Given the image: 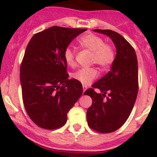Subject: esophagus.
Returning <instances> with one entry per match:
<instances>
[{
  "mask_svg": "<svg viewBox=\"0 0 157 157\" xmlns=\"http://www.w3.org/2000/svg\"><path fill=\"white\" fill-rule=\"evenodd\" d=\"M86 90H87V86H86V85H83V93L85 92Z\"/></svg>",
  "mask_w": 157,
  "mask_h": 157,
  "instance_id": "1",
  "label": "esophagus"
}]
</instances>
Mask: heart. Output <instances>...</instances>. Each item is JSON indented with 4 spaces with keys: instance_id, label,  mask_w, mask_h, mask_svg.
<instances>
[{
    "instance_id": "1",
    "label": "heart",
    "mask_w": 157,
    "mask_h": 157,
    "mask_svg": "<svg viewBox=\"0 0 157 157\" xmlns=\"http://www.w3.org/2000/svg\"><path fill=\"white\" fill-rule=\"evenodd\" d=\"M78 44L82 48L92 52L91 63L98 65L101 69L106 68L113 62L115 58L114 50L110 45L105 44L102 38L94 34H86L80 36ZM66 63L70 66L75 65V54L70 48H66L63 53ZM98 76V71L94 68L83 67L73 73V78L81 84L87 85Z\"/></svg>"
}]
</instances>
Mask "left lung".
I'll return each mask as SVG.
<instances>
[{
	"instance_id": "left-lung-1",
	"label": "left lung",
	"mask_w": 157,
	"mask_h": 157,
	"mask_svg": "<svg viewBox=\"0 0 157 157\" xmlns=\"http://www.w3.org/2000/svg\"><path fill=\"white\" fill-rule=\"evenodd\" d=\"M113 40L117 54L110 71L84 93L92 99L87 111L88 126L100 133L119 129L131 114L138 91V60L133 47L120 33L110 29H94ZM108 93L106 99L105 94Z\"/></svg>"
}]
</instances>
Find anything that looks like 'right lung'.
Listing matches in <instances>:
<instances>
[{"label":"right lung","instance_id":"right-lung-1","mask_svg":"<svg viewBox=\"0 0 157 157\" xmlns=\"http://www.w3.org/2000/svg\"><path fill=\"white\" fill-rule=\"evenodd\" d=\"M86 30L52 26L33 35L28 44L20 67L22 100L29 118L40 128L65 125L83 93L80 82L68 79L63 53Z\"/></svg>","mask_w":157,"mask_h":157}]
</instances>
